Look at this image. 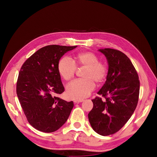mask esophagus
<instances>
[{
    "label": "esophagus",
    "instance_id": "34e87169",
    "mask_svg": "<svg viewBox=\"0 0 157 157\" xmlns=\"http://www.w3.org/2000/svg\"><path fill=\"white\" fill-rule=\"evenodd\" d=\"M82 101H83V99H75V100H74L75 103H78Z\"/></svg>",
    "mask_w": 157,
    "mask_h": 157
}]
</instances>
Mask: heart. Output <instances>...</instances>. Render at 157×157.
Masks as SVG:
<instances>
[{
  "mask_svg": "<svg viewBox=\"0 0 157 157\" xmlns=\"http://www.w3.org/2000/svg\"><path fill=\"white\" fill-rule=\"evenodd\" d=\"M85 67L84 79H77L69 83L66 88V94L73 99H82L88 97L96 86L94 80L101 82L107 77L108 67L106 63L99 61L98 56L91 52H82L75 58L63 57L59 61L58 70L65 80L74 77L77 67Z\"/></svg>",
  "mask_w": 157,
  "mask_h": 157,
  "instance_id": "heart-1",
  "label": "heart"
}]
</instances>
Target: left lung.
<instances>
[{
	"instance_id": "8db88e82",
	"label": "left lung",
	"mask_w": 157,
	"mask_h": 157,
	"mask_svg": "<svg viewBox=\"0 0 157 157\" xmlns=\"http://www.w3.org/2000/svg\"><path fill=\"white\" fill-rule=\"evenodd\" d=\"M107 59L108 73L105 84L96 97L88 119L93 130L101 136L115 134L124 126L138 102L140 80L130 59L122 52L99 50Z\"/></svg>"
}]
</instances>
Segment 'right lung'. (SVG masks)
Listing matches in <instances>:
<instances>
[{"mask_svg": "<svg viewBox=\"0 0 157 157\" xmlns=\"http://www.w3.org/2000/svg\"><path fill=\"white\" fill-rule=\"evenodd\" d=\"M77 46L48 45L28 58L19 73L16 93L27 121L45 133L56 131L67 121L74 106L57 97L64 92L58 65Z\"/></svg>", "mask_w": 157, "mask_h": 157, "instance_id": "right-lung-1", "label": "right lung"}]
</instances>
